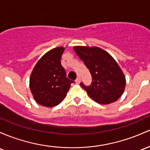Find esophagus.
<instances>
[{"label": "esophagus", "mask_w": 150, "mask_h": 150, "mask_svg": "<svg viewBox=\"0 0 150 150\" xmlns=\"http://www.w3.org/2000/svg\"><path fill=\"white\" fill-rule=\"evenodd\" d=\"M80 80H81V79H80V77H78V78H77L76 80H75V82H76V83H80Z\"/></svg>", "instance_id": "1"}]
</instances>
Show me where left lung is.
<instances>
[{
	"label": "left lung",
	"instance_id": "1",
	"mask_svg": "<svg viewBox=\"0 0 150 150\" xmlns=\"http://www.w3.org/2000/svg\"><path fill=\"white\" fill-rule=\"evenodd\" d=\"M74 50L91 74L90 85L80 83L89 96L100 104H110L119 99L124 92L126 81L114 58L97 47L76 46Z\"/></svg>",
	"mask_w": 150,
	"mask_h": 150
}]
</instances>
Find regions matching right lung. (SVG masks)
<instances>
[{"label":"right lung","instance_id":"add662e5","mask_svg":"<svg viewBox=\"0 0 150 150\" xmlns=\"http://www.w3.org/2000/svg\"><path fill=\"white\" fill-rule=\"evenodd\" d=\"M64 47H58L45 53L37 62L30 78V88L34 99L45 107L59 105L74 83L66 77L61 65Z\"/></svg>","mask_w":150,"mask_h":150}]
</instances>
